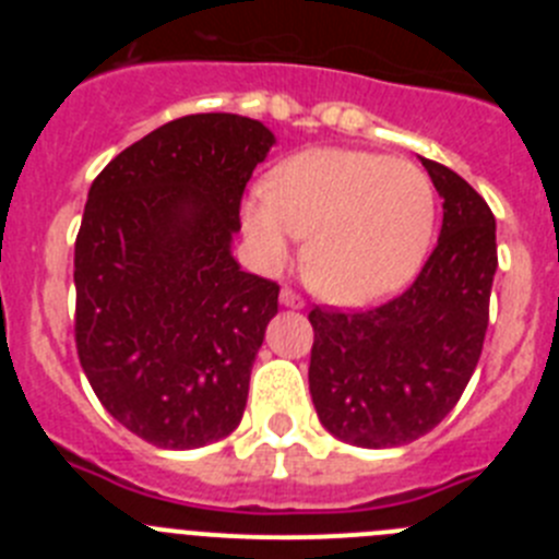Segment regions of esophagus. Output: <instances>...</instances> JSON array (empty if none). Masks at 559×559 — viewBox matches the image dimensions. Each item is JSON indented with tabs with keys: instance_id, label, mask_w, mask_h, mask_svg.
I'll return each instance as SVG.
<instances>
[{
	"instance_id": "obj_1",
	"label": "esophagus",
	"mask_w": 559,
	"mask_h": 559,
	"mask_svg": "<svg viewBox=\"0 0 559 559\" xmlns=\"http://www.w3.org/2000/svg\"><path fill=\"white\" fill-rule=\"evenodd\" d=\"M280 305H285V308L299 310V308H305V299L299 294H296V290L283 288V290H280Z\"/></svg>"
}]
</instances>
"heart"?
I'll list each match as a JSON object with an SVG mask.
<instances>
[{"mask_svg":"<svg viewBox=\"0 0 559 559\" xmlns=\"http://www.w3.org/2000/svg\"><path fill=\"white\" fill-rule=\"evenodd\" d=\"M433 218L437 195L417 165L347 147L294 153L240 206L265 271L283 269L308 235L305 280L335 305H369L406 283L431 243Z\"/></svg>","mask_w":559,"mask_h":559,"instance_id":"1","label":"heart"}]
</instances>
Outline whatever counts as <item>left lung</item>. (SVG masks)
<instances>
[{
    "label": "left lung",
    "instance_id": "obj_1",
    "mask_svg": "<svg viewBox=\"0 0 559 559\" xmlns=\"http://www.w3.org/2000/svg\"><path fill=\"white\" fill-rule=\"evenodd\" d=\"M442 231L419 276L358 313L310 310V397L322 426L358 448L414 442L448 417L478 364L498 269L496 218L462 176L423 159Z\"/></svg>",
    "mask_w": 559,
    "mask_h": 559
}]
</instances>
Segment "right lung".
Listing matches in <instances>:
<instances>
[{"instance_id":"add662e5","label":"right lung","mask_w":559,"mask_h":559,"mask_svg":"<svg viewBox=\"0 0 559 559\" xmlns=\"http://www.w3.org/2000/svg\"><path fill=\"white\" fill-rule=\"evenodd\" d=\"M274 133L190 114L114 156L75 240L78 358L106 412L156 448L190 451L243 417L280 285L240 271L246 181Z\"/></svg>"}]
</instances>
